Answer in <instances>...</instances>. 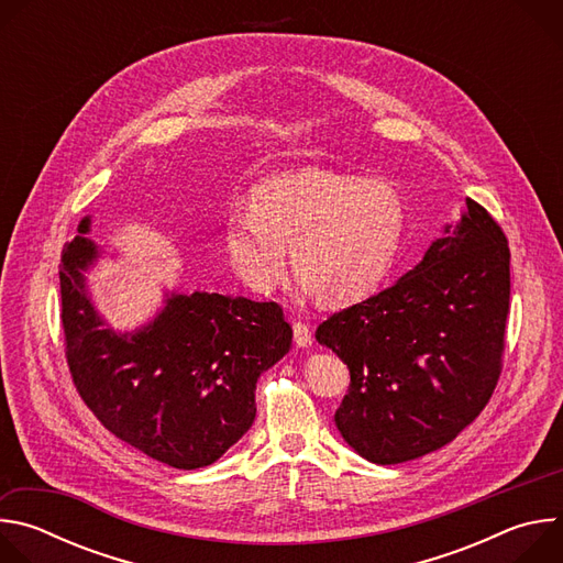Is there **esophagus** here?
I'll list each match as a JSON object with an SVG mask.
<instances>
[{
	"instance_id": "obj_1",
	"label": "esophagus",
	"mask_w": 563,
	"mask_h": 563,
	"mask_svg": "<svg viewBox=\"0 0 563 563\" xmlns=\"http://www.w3.org/2000/svg\"><path fill=\"white\" fill-rule=\"evenodd\" d=\"M294 343L296 347H309L311 345V328L307 323H294Z\"/></svg>"
}]
</instances>
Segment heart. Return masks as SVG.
<instances>
[{"mask_svg":"<svg viewBox=\"0 0 563 563\" xmlns=\"http://www.w3.org/2000/svg\"><path fill=\"white\" fill-rule=\"evenodd\" d=\"M408 227V200L391 183L298 169L256 185L250 213L227 218L222 243L231 269L258 294L283 283L289 250L305 291L352 305L391 276Z\"/></svg>","mask_w":563,"mask_h":563,"instance_id":"b5f03b06","label":"heart"}]
</instances>
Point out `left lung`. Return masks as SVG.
<instances>
[{
    "label": "left lung",
    "instance_id": "obj_1",
    "mask_svg": "<svg viewBox=\"0 0 563 563\" xmlns=\"http://www.w3.org/2000/svg\"><path fill=\"white\" fill-rule=\"evenodd\" d=\"M508 305V240L465 198L415 269L316 330L350 369L334 415L345 443L394 465L454 441L495 391Z\"/></svg>",
    "mask_w": 563,
    "mask_h": 563
}]
</instances>
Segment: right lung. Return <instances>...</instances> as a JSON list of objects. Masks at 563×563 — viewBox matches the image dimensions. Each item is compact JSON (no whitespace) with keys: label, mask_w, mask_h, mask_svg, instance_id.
<instances>
[{"label":"right lung","mask_w":563,"mask_h":563,"mask_svg":"<svg viewBox=\"0 0 563 563\" xmlns=\"http://www.w3.org/2000/svg\"><path fill=\"white\" fill-rule=\"evenodd\" d=\"M59 265L62 325L73 383L120 441L178 470L218 461L256 419V383L291 347L276 302L165 291L144 325L118 332L98 311L87 274L107 250L91 216Z\"/></svg>","instance_id":"right-lung-1"}]
</instances>
